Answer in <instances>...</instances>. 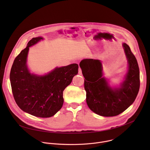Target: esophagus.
I'll use <instances>...</instances> for the list:
<instances>
[{
    "label": "esophagus",
    "mask_w": 150,
    "mask_h": 150,
    "mask_svg": "<svg viewBox=\"0 0 150 150\" xmlns=\"http://www.w3.org/2000/svg\"><path fill=\"white\" fill-rule=\"evenodd\" d=\"M78 74L79 75H82V71H81V69L80 68L78 69Z\"/></svg>",
    "instance_id": "esophagus-1"
}]
</instances>
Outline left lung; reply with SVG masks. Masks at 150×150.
Masks as SVG:
<instances>
[{
	"label": "left lung",
	"instance_id": "8db88e82",
	"mask_svg": "<svg viewBox=\"0 0 150 150\" xmlns=\"http://www.w3.org/2000/svg\"><path fill=\"white\" fill-rule=\"evenodd\" d=\"M128 63L123 81L118 87H112L103 76L100 60L85 59L81 61L88 108L95 113L105 117L117 116L134 102L140 86L139 69L137 60L129 46L122 44Z\"/></svg>",
	"mask_w": 150,
	"mask_h": 150
}]
</instances>
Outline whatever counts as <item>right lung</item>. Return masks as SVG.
<instances>
[{
	"mask_svg": "<svg viewBox=\"0 0 150 150\" xmlns=\"http://www.w3.org/2000/svg\"><path fill=\"white\" fill-rule=\"evenodd\" d=\"M41 40V37L33 38L16 57L10 81L14 99L21 110L36 117H50L62 108L63 91L78 74V65L56 67L44 75L31 74L27 63L29 47Z\"/></svg>",
	"mask_w": 150,
	"mask_h": 150,
	"instance_id": "1",
	"label": "right lung"
}]
</instances>
